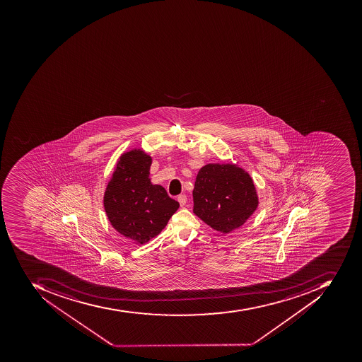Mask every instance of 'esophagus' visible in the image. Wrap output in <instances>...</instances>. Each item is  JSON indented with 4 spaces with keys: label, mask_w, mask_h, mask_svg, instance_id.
I'll list each match as a JSON object with an SVG mask.
<instances>
[{
    "label": "esophagus",
    "mask_w": 362,
    "mask_h": 362,
    "mask_svg": "<svg viewBox=\"0 0 362 362\" xmlns=\"http://www.w3.org/2000/svg\"><path fill=\"white\" fill-rule=\"evenodd\" d=\"M177 199L182 207H184V206L186 205V203H187V196L186 195H180L178 196Z\"/></svg>",
    "instance_id": "34e87169"
}]
</instances>
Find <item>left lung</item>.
Here are the masks:
<instances>
[{
    "label": "left lung",
    "mask_w": 362,
    "mask_h": 362,
    "mask_svg": "<svg viewBox=\"0 0 362 362\" xmlns=\"http://www.w3.org/2000/svg\"><path fill=\"white\" fill-rule=\"evenodd\" d=\"M192 197L194 213L223 233L244 225L258 206L252 178L230 164L204 166L196 177Z\"/></svg>",
    "instance_id": "left-lung-1"
}]
</instances>
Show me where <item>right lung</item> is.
Segmentation results:
<instances>
[{"instance_id": "add662e5", "label": "right lung", "mask_w": 362, "mask_h": 362, "mask_svg": "<svg viewBox=\"0 0 362 362\" xmlns=\"http://www.w3.org/2000/svg\"><path fill=\"white\" fill-rule=\"evenodd\" d=\"M151 164L139 149L122 155L104 196L110 223L137 244L157 236L180 207L163 186L151 184Z\"/></svg>"}]
</instances>
